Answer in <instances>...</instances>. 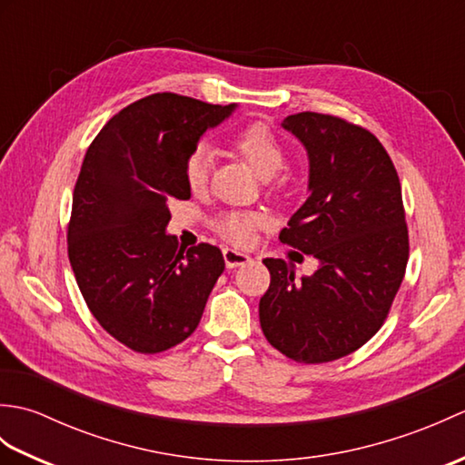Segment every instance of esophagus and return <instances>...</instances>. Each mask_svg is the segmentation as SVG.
Masks as SVG:
<instances>
[{"instance_id": "obj_1", "label": "esophagus", "mask_w": 465, "mask_h": 465, "mask_svg": "<svg viewBox=\"0 0 465 465\" xmlns=\"http://www.w3.org/2000/svg\"><path fill=\"white\" fill-rule=\"evenodd\" d=\"M223 260H225V265L230 270L233 268H240V265H245L252 258L245 252H238V250H232V248H225L223 250Z\"/></svg>"}]
</instances>
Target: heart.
<instances>
[{
	"instance_id": "heart-1",
	"label": "heart",
	"mask_w": 465,
	"mask_h": 465,
	"mask_svg": "<svg viewBox=\"0 0 465 465\" xmlns=\"http://www.w3.org/2000/svg\"><path fill=\"white\" fill-rule=\"evenodd\" d=\"M233 150L242 160L248 163L250 170L262 177L270 180L278 173L285 163V152L278 137L272 134L270 127L263 124H252L238 134L233 140ZM185 183L192 192H202L210 175V152L203 145L195 147L185 160ZM260 223L258 215L252 213H225L217 222V227L223 235L232 242L245 243L250 240L252 230Z\"/></svg>"
}]
</instances>
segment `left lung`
<instances>
[{
  "label": "left lung",
  "mask_w": 465,
  "mask_h": 465,
  "mask_svg": "<svg viewBox=\"0 0 465 465\" xmlns=\"http://www.w3.org/2000/svg\"><path fill=\"white\" fill-rule=\"evenodd\" d=\"M308 152V200L280 240L318 260L310 278L263 260L270 290L260 323L275 350L325 363L375 335L406 273L410 243L401 185L378 137L333 115L302 112L282 122Z\"/></svg>",
  "instance_id": "obj_1"
}]
</instances>
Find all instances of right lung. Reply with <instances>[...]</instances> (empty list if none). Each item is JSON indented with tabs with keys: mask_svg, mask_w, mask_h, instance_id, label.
<instances>
[{
	"mask_svg": "<svg viewBox=\"0 0 465 465\" xmlns=\"http://www.w3.org/2000/svg\"><path fill=\"white\" fill-rule=\"evenodd\" d=\"M235 107L147 95L115 114L84 157L69 263L94 318L134 351L160 353L190 338L225 268L220 248L183 253L165 227L170 203L192 195L185 160Z\"/></svg>",
	"mask_w": 465,
	"mask_h": 465,
	"instance_id": "right-lung-1",
	"label": "right lung"
}]
</instances>
